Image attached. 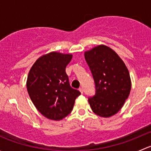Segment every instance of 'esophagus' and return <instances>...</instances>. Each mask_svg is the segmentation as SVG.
<instances>
[{"label": "esophagus", "instance_id": "esophagus-1", "mask_svg": "<svg viewBox=\"0 0 151 151\" xmlns=\"http://www.w3.org/2000/svg\"><path fill=\"white\" fill-rule=\"evenodd\" d=\"M79 91H80V93H81L82 94L83 93V88H79Z\"/></svg>", "mask_w": 151, "mask_h": 151}]
</instances>
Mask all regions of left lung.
<instances>
[{
    "label": "left lung",
    "instance_id": "left-lung-1",
    "mask_svg": "<svg viewBox=\"0 0 151 151\" xmlns=\"http://www.w3.org/2000/svg\"><path fill=\"white\" fill-rule=\"evenodd\" d=\"M96 85V93L88 98L93 112L109 118L122 108L130 93L132 82L129 70L118 55L105 45L85 52Z\"/></svg>",
    "mask_w": 151,
    "mask_h": 151
}]
</instances>
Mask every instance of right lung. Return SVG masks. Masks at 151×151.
<instances>
[{
	"instance_id": "obj_1",
	"label": "right lung",
	"mask_w": 151,
	"mask_h": 151,
	"mask_svg": "<svg viewBox=\"0 0 151 151\" xmlns=\"http://www.w3.org/2000/svg\"><path fill=\"white\" fill-rule=\"evenodd\" d=\"M71 54L52 52L36 60L28 73L27 90L36 109L50 120L59 121L71 112L78 90L70 86L66 67Z\"/></svg>"
}]
</instances>
